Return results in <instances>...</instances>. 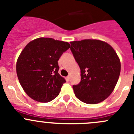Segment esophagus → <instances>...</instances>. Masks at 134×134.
I'll return each instance as SVG.
<instances>
[{"mask_svg":"<svg viewBox=\"0 0 134 134\" xmlns=\"http://www.w3.org/2000/svg\"><path fill=\"white\" fill-rule=\"evenodd\" d=\"M66 80H67V82H69V81L70 80V76H68L66 77Z\"/></svg>","mask_w":134,"mask_h":134,"instance_id":"obj_1","label":"esophagus"}]
</instances>
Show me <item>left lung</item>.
I'll list each match as a JSON object with an SVG mask.
<instances>
[{
  "mask_svg": "<svg viewBox=\"0 0 134 134\" xmlns=\"http://www.w3.org/2000/svg\"><path fill=\"white\" fill-rule=\"evenodd\" d=\"M71 49L80 69L81 81L72 86L76 97L86 104L104 100L114 90L121 72V62L104 41L84 40L71 42Z\"/></svg>",
  "mask_w": 134,
  "mask_h": 134,
  "instance_id": "left-lung-1",
  "label": "left lung"
}]
</instances>
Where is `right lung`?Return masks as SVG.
Here are the masks:
<instances>
[{
  "instance_id": "obj_1",
  "label": "right lung",
  "mask_w": 134,
  "mask_h": 134,
  "mask_svg": "<svg viewBox=\"0 0 134 134\" xmlns=\"http://www.w3.org/2000/svg\"><path fill=\"white\" fill-rule=\"evenodd\" d=\"M70 48L67 42L40 37L30 42L17 59L16 71L24 91L32 99L48 102L58 96L66 81L58 61Z\"/></svg>"
}]
</instances>
